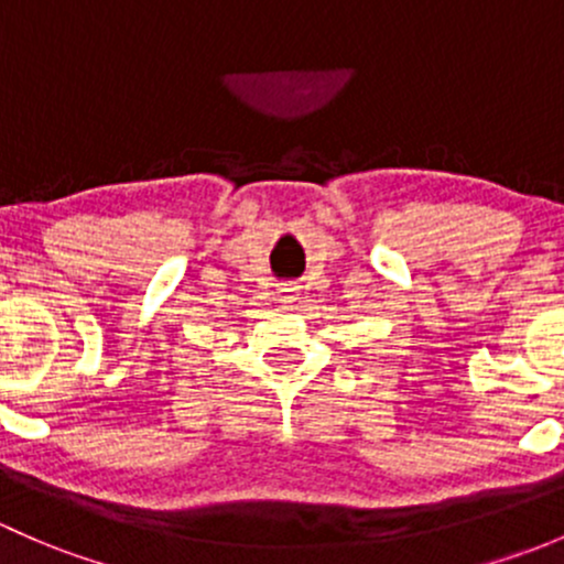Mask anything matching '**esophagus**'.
Masks as SVG:
<instances>
[{
	"mask_svg": "<svg viewBox=\"0 0 564 564\" xmlns=\"http://www.w3.org/2000/svg\"><path fill=\"white\" fill-rule=\"evenodd\" d=\"M280 299H282V301H293V299H295V288H290V284H284V288H280Z\"/></svg>",
	"mask_w": 564,
	"mask_h": 564,
	"instance_id": "obj_1",
	"label": "esophagus"
}]
</instances>
